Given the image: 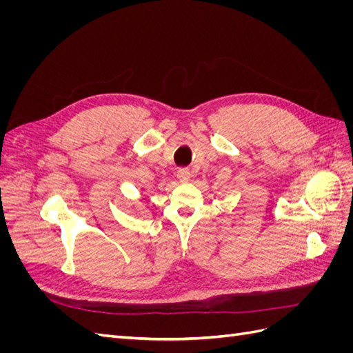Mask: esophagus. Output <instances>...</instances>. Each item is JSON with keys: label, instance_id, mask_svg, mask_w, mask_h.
<instances>
[{"label": "esophagus", "instance_id": "1", "mask_svg": "<svg viewBox=\"0 0 353 353\" xmlns=\"http://www.w3.org/2000/svg\"><path fill=\"white\" fill-rule=\"evenodd\" d=\"M176 176H178V179L181 181V183H188V181H190V172H188L187 169H179Z\"/></svg>", "mask_w": 353, "mask_h": 353}]
</instances>
